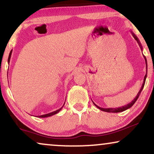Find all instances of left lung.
Segmentation results:
<instances>
[{
    "label": "left lung",
    "instance_id": "obj_1",
    "mask_svg": "<svg viewBox=\"0 0 154 154\" xmlns=\"http://www.w3.org/2000/svg\"><path fill=\"white\" fill-rule=\"evenodd\" d=\"M131 32H132V36H133V37L134 38V39L137 41V43H138L139 44V46H140V47H141V51H142V46H141V43H140V42H139V38H137V36L135 35V34H134V33H133L132 31H131ZM144 60H145V62H146V75H145V76H144V82H143V84H142V86H141V89H140V90H139V91L138 92V94H137V95L136 96V97H135L134 99L132 100V101H131L130 103H128V104H127V105H125V106H122V107H119V108H101V107H99V106H98L97 105H96L95 103H94V105H95L96 107H97L98 109H100L101 110H102V111H105V112H122V111H125V110H128V108H131L132 107V106L134 105V103H135V102H136V101L137 100V98H139V95H140V94H141V91H142V89H143V88H144V84H145V81H146V76H147V61H146V57H145L144 56Z\"/></svg>",
    "mask_w": 154,
    "mask_h": 154
}]
</instances>
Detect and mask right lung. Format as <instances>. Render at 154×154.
<instances>
[{"label": "right lung", "mask_w": 154, "mask_h": 154, "mask_svg": "<svg viewBox=\"0 0 154 154\" xmlns=\"http://www.w3.org/2000/svg\"><path fill=\"white\" fill-rule=\"evenodd\" d=\"M12 51H13V50L10 51V54H9V57H8V63H10V57H11V54H12ZM64 105H65V103H64ZM64 105H63V106H64ZM63 106H62V107H61V108H60V109H58V110H55V111H53V112H49V113H47V114H45V115H42V116H38V118H47V117H50V116H53V115H56V114L58 113V112H59L60 111V110L62 109V108H63Z\"/></svg>", "instance_id": "add662e5"}]
</instances>
